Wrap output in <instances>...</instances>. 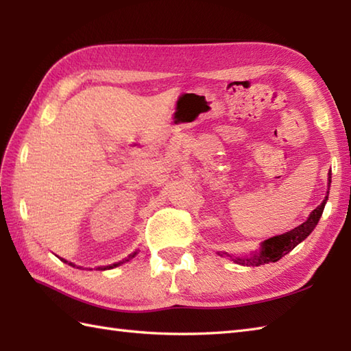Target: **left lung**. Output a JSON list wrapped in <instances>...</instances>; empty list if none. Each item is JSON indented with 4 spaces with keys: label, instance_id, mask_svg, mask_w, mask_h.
Instances as JSON below:
<instances>
[{
    "label": "left lung",
    "instance_id": "1",
    "mask_svg": "<svg viewBox=\"0 0 351 351\" xmlns=\"http://www.w3.org/2000/svg\"><path fill=\"white\" fill-rule=\"evenodd\" d=\"M329 184H330V176H329ZM327 195H329V191H327ZM326 200H327V196L322 202V205H318L315 210L311 213L308 220L302 223L300 226L294 228L287 234L268 238V240H265L263 245H261V250L258 255H253L252 258H235L234 259L235 263L241 265H247V267H258L268 263H276V261H279L282 256H285L287 253L293 250L297 244L302 243L304 238L314 230L319 217H322L323 214Z\"/></svg>",
    "mask_w": 351,
    "mask_h": 351
}]
</instances>
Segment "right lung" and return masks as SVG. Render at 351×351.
Returning a JSON list of instances; mask_svg holds the SVG:
<instances>
[{"mask_svg":"<svg viewBox=\"0 0 351 351\" xmlns=\"http://www.w3.org/2000/svg\"><path fill=\"white\" fill-rule=\"evenodd\" d=\"M134 256H136V252H134L132 255H130V258H134ZM62 261H63V263H68V261H64V259H62ZM69 265H73V264H71V263H69ZM116 265H117V264H114L113 267H116ZM73 267H75V265H73ZM106 268H107V267H104V268H102V267H99V270H106ZM110 268H111V267H110Z\"/></svg>","mask_w":351,"mask_h":351,"instance_id":"1","label":"right lung"}]
</instances>
